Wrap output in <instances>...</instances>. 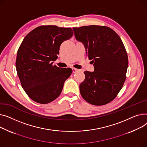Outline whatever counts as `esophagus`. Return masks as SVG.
I'll use <instances>...</instances> for the list:
<instances>
[{
  "instance_id": "34e87169",
  "label": "esophagus",
  "mask_w": 147,
  "mask_h": 147,
  "mask_svg": "<svg viewBox=\"0 0 147 147\" xmlns=\"http://www.w3.org/2000/svg\"><path fill=\"white\" fill-rule=\"evenodd\" d=\"M78 69H76V68H72V72H73V73H76V72H78Z\"/></svg>"
}]
</instances>
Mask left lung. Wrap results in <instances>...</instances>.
<instances>
[{
	"label": "left lung",
	"instance_id": "1",
	"mask_svg": "<svg viewBox=\"0 0 147 147\" xmlns=\"http://www.w3.org/2000/svg\"><path fill=\"white\" fill-rule=\"evenodd\" d=\"M73 30L94 67V72H84L85 80L80 85L81 96L91 105H106L116 97L126 78L128 57L123 43L106 26H82Z\"/></svg>",
	"mask_w": 147,
	"mask_h": 147
}]
</instances>
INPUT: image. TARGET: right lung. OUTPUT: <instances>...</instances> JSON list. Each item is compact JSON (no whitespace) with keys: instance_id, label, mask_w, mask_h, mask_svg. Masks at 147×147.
Wrapping results in <instances>:
<instances>
[{"instance_id":"1","label":"right lung","mask_w":147,"mask_h":147,"mask_svg":"<svg viewBox=\"0 0 147 147\" xmlns=\"http://www.w3.org/2000/svg\"><path fill=\"white\" fill-rule=\"evenodd\" d=\"M74 32L71 28L41 25L30 32L18 50L16 68L21 84L28 96L40 104H47L61 93L71 68L53 65L60 46Z\"/></svg>"}]
</instances>
